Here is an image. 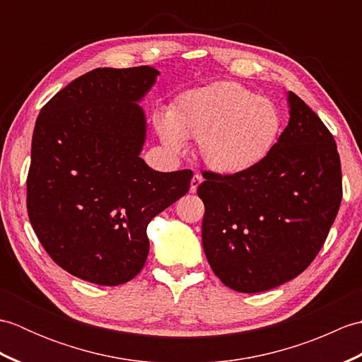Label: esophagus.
<instances>
[{
	"label": "esophagus",
	"instance_id": "34e87169",
	"mask_svg": "<svg viewBox=\"0 0 362 362\" xmlns=\"http://www.w3.org/2000/svg\"><path fill=\"white\" fill-rule=\"evenodd\" d=\"M201 182H202V175L201 174H194V177L193 179H191V183H189V193H196L197 191V187L201 185Z\"/></svg>",
	"mask_w": 362,
	"mask_h": 362
}]
</instances>
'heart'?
I'll use <instances>...</instances> for the list:
<instances>
[{
	"label": "heart",
	"mask_w": 362,
	"mask_h": 362,
	"mask_svg": "<svg viewBox=\"0 0 362 362\" xmlns=\"http://www.w3.org/2000/svg\"><path fill=\"white\" fill-rule=\"evenodd\" d=\"M280 126L279 109L271 99L228 81L188 90L168 113L156 115V130L168 149L179 152L185 138H194L204 163L226 175L261 163Z\"/></svg>",
	"instance_id": "b5f03b06"
}]
</instances>
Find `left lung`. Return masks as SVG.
Segmentation results:
<instances>
[{"label":"left lung","instance_id":"8db88e82","mask_svg":"<svg viewBox=\"0 0 362 362\" xmlns=\"http://www.w3.org/2000/svg\"><path fill=\"white\" fill-rule=\"evenodd\" d=\"M289 122L266 158L232 175L205 173V257L230 289L263 292L296 279L324 245L342 199L341 160L324 122L288 91Z\"/></svg>","mask_w":362,"mask_h":362}]
</instances>
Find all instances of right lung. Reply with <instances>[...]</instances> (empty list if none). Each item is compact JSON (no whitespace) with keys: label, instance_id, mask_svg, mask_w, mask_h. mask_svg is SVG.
Here are the masks:
<instances>
[{"label":"right lung","instance_id":"right-lung-1","mask_svg":"<svg viewBox=\"0 0 362 362\" xmlns=\"http://www.w3.org/2000/svg\"><path fill=\"white\" fill-rule=\"evenodd\" d=\"M152 66L96 68L54 95L35 121L28 214L48 255L103 286L127 283L149 253L148 224L185 196L189 169L158 173L140 157L157 81Z\"/></svg>","mask_w":362,"mask_h":362}]
</instances>
